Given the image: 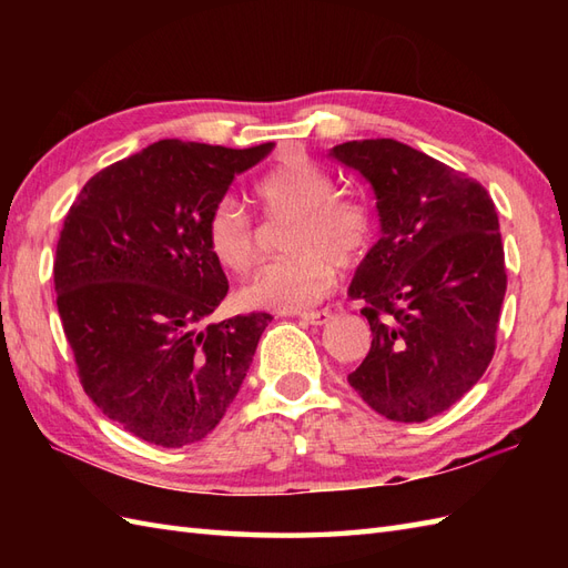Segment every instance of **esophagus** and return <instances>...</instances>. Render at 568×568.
Returning <instances> with one entry per match:
<instances>
[{
	"mask_svg": "<svg viewBox=\"0 0 568 568\" xmlns=\"http://www.w3.org/2000/svg\"><path fill=\"white\" fill-rule=\"evenodd\" d=\"M297 317L303 320V322H307V324H315V327H322V324H327L329 322V312H297Z\"/></svg>",
	"mask_w": 568,
	"mask_h": 568,
	"instance_id": "34e87169",
	"label": "esophagus"
}]
</instances>
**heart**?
Segmentation results:
<instances>
[{
  "mask_svg": "<svg viewBox=\"0 0 568 568\" xmlns=\"http://www.w3.org/2000/svg\"><path fill=\"white\" fill-rule=\"evenodd\" d=\"M268 222L291 220L283 251L291 256L263 265L241 287V303L261 310H295L315 303L334 285V265L352 268L366 256L373 220L364 202L336 195L334 178L307 159L281 163L256 185ZM204 241L222 268L246 273L258 239L244 210L216 202L204 222Z\"/></svg>",
  "mask_w": 568,
  "mask_h": 568,
  "instance_id": "heart-1",
  "label": "heart"
}]
</instances>
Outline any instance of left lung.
Listing matches in <instances>:
<instances>
[{
  "instance_id": "obj_1",
  "label": "left lung",
  "mask_w": 568,
  "mask_h": 568,
  "mask_svg": "<svg viewBox=\"0 0 568 568\" xmlns=\"http://www.w3.org/2000/svg\"><path fill=\"white\" fill-rule=\"evenodd\" d=\"M329 159L366 180L381 222L348 285L373 332L348 385L383 417L425 422L462 400L496 352L508 287L496 204L393 139L346 141Z\"/></svg>"
}]
</instances>
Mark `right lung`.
<instances>
[{"instance_id":"obj_1","label":"right lung","mask_w":568,"mask_h":568,"mask_svg":"<svg viewBox=\"0 0 568 568\" xmlns=\"http://www.w3.org/2000/svg\"><path fill=\"white\" fill-rule=\"evenodd\" d=\"M273 146L163 139L90 178L65 216L53 277L80 383L143 442L204 439L246 378L271 315L207 324L229 283L204 222Z\"/></svg>"}]
</instances>
